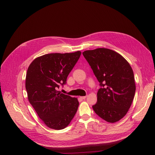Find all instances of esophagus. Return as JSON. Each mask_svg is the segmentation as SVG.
Returning <instances> with one entry per match:
<instances>
[{"label":"esophagus","mask_w":155,"mask_h":155,"mask_svg":"<svg viewBox=\"0 0 155 155\" xmlns=\"http://www.w3.org/2000/svg\"><path fill=\"white\" fill-rule=\"evenodd\" d=\"M87 98V96H83V97H81V99H85Z\"/></svg>","instance_id":"obj_1"}]
</instances>
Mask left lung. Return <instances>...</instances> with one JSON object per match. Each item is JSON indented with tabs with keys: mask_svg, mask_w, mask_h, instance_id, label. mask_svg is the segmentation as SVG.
<instances>
[{
	"mask_svg": "<svg viewBox=\"0 0 155 155\" xmlns=\"http://www.w3.org/2000/svg\"><path fill=\"white\" fill-rule=\"evenodd\" d=\"M101 87L92 108L108 123L119 121L127 114L134 99L136 85L133 69L123 56L107 48L82 53Z\"/></svg>",
	"mask_w": 155,
	"mask_h": 155,
	"instance_id": "obj_1",
	"label": "left lung"
}]
</instances>
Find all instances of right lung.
Returning <instances> with one entry per match:
<instances>
[{"label": "right lung", "mask_w": 155, "mask_h": 155, "mask_svg": "<svg viewBox=\"0 0 155 155\" xmlns=\"http://www.w3.org/2000/svg\"><path fill=\"white\" fill-rule=\"evenodd\" d=\"M80 55V51L46 54L35 59L28 67L26 77L28 100L48 127L65 128L77 111L78 99L57 89L67 83V77Z\"/></svg>", "instance_id": "obj_1"}]
</instances>
